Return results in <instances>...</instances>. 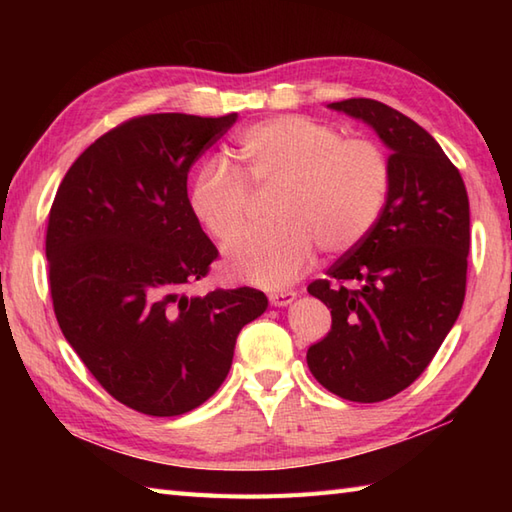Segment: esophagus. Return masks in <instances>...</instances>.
<instances>
[{
    "label": "esophagus",
    "mask_w": 512,
    "mask_h": 512,
    "mask_svg": "<svg viewBox=\"0 0 512 512\" xmlns=\"http://www.w3.org/2000/svg\"><path fill=\"white\" fill-rule=\"evenodd\" d=\"M297 297L295 290H277V292H270L268 299L273 306H288V303Z\"/></svg>",
    "instance_id": "obj_1"
}]
</instances>
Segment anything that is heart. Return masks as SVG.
Segmentation results:
<instances>
[{
    "instance_id": "obj_1",
    "label": "heart",
    "mask_w": 512,
    "mask_h": 512,
    "mask_svg": "<svg viewBox=\"0 0 512 512\" xmlns=\"http://www.w3.org/2000/svg\"><path fill=\"white\" fill-rule=\"evenodd\" d=\"M235 171L222 158L193 173L189 211L215 244H228L246 226L255 195H273L266 231L239 237L226 250L228 273L264 288L284 286L310 268L314 246L328 255L356 248L385 211L391 165L367 138L308 116H279L239 134Z\"/></svg>"
}]
</instances>
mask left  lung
<instances>
[{"instance_id": "1", "label": "left lung", "mask_w": 512, "mask_h": 512, "mask_svg": "<svg viewBox=\"0 0 512 512\" xmlns=\"http://www.w3.org/2000/svg\"><path fill=\"white\" fill-rule=\"evenodd\" d=\"M330 107L363 118L383 138L391 187L372 233L308 286L330 308L332 328L306 358L332 394L380 402L427 369L462 310L469 195L436 138L409 116L372 99Z\"/></svg>"}]
</instances>
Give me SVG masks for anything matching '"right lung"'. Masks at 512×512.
I'll use <instances>...</instances> for the list:
<instances>
[{"label": "right lung", "mask_w": 512, "mask_h": 512, "mask_svg": "<svg viewBox=\"0 0 512 512\" xmlns=\"http://www.w3.org/2000/svg\"><path fill=\"white\" fill-rule=\"evenodd\" d=\"M235 121L129 118L74 160L50 206L59 328L107 394L147 416H180L209 400L239 330L268 306L248 286L187 295L220 255L189 211L187 178Z\"/></svg>", "instance_id": "add662e5"}]
</instances>
